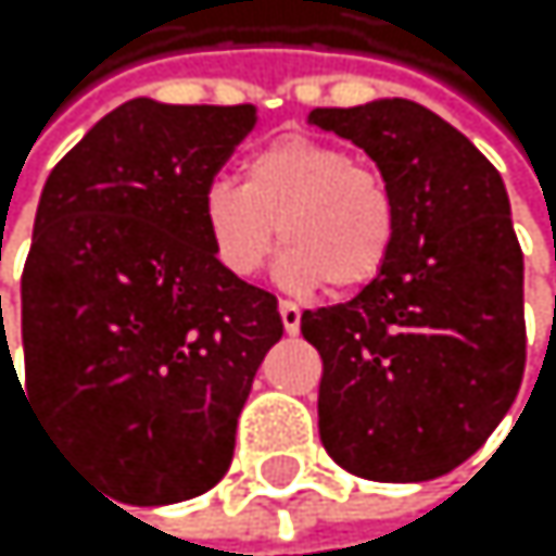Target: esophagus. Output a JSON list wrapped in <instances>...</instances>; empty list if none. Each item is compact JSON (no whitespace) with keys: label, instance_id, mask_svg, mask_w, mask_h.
<instances>
[{"label":"esophagus","instance_id":"obj_1","mask_svg":"<svg viewBox=\"0 0 556 556\" xmlns=\"http://www.w3.org/2000/svg\"><path fill=\"white\" fill-rule=\"evenodd\" d=\"M280 319H283V330H287L290 337L300 333V306H296V303L280 300Z\"/></svg>","mask_w":556,"mask_h":556}]
</instances>
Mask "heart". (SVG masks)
I'll use <instances>...</instances> for the list:
<instances>
[{
  "label": "heart",
  "instance_id": "1",
  "mask_svg": "<svg viewBox=\"0 0 556 556\" xmlns=\"http://www.w3.org/2000/svg\"><path fill=\"white\" fill-rule=\"evenodd\" d=\"M396 200L380 169L343 146L283 136L243 163V186L216 179L203 193V229L216 263L250 280L276 243L280 276L309 290L350 293L374 283L396 247Z\"/></svg>",
  "mask_w": 556,
  "mask_h": 556
}]
</instances>
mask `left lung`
<instances>
[{"label":"left lung","instance_id":"left-lung-1","mask_svg":"<svg viewBox=\"0 0 556 556\" xmlns=\"http://www.w3.org/2000/svg\"><path fill=\"white\" fill-rule=\"evenodd\" d=\"M367 153L396 200V247L353 300L300 316L324 359L319 440L350 473H451L504 420L523 380V253L501 173L410 99L313 110Z\"/></svg>","mask_w":556,"mask_h":556}]
</instances>
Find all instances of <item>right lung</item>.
<instances>
[{"label": "right lung", "instance_id": "add662e5", "mask_svg": "<svg viewBox=\"0 0 556 556\" xmlns=\"http://www.w3.org/2000/svg\"><path fill=\"white\" fill-rule=\"evenodd\" d=\"M253 123V105L132 99L42 189L23 269L26 390L129 504L223 480L253 377L283 337L276 296L229 276L203 229L206 186Z\"/></svg>", "mask_w": 556, "mask_h": 556}]
</instances>
